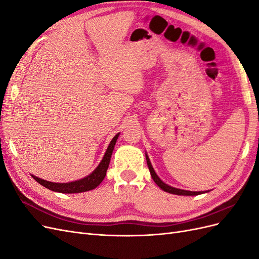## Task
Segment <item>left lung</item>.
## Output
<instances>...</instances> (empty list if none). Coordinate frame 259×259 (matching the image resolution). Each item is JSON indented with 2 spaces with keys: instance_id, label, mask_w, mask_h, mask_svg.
I'll return each instance as SVG.
<instances>
[{
  "instance_id": "obj_1",
  "label": "left lung",
  "mask_w": 259,
  "mask_h": 259,
  "mask_svg": "<svg viewBox=\"0 0 259 259\" xmlns=\"http://www.w3.org/2000/svg\"><path fill=\"white\" fill-rule=\"evenodd\" d=\"M146 160H147V164H148V167L149 170H150V174L152 179L154 180V183L158 185L162 190H164L165 192L171 193V194H177V195H198V194H202L204 193V191H188V190H183V189H178V188H174V187H170L168 185H166L165 183H163L162 180L160 179V177L156 175V173L154 171L152 165H151V162L149 160V156L146 153ZM208 192V191H205Z\"/></svg>"
}]
</instances>
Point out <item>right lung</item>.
Wrapping results in <instances>:
<instances>
[{"label":"right lung","mask_w":259,"mask_h":259,"mask_svg":"<svg viewBox=\"0 0 259 259\" xmlns=\"http://www.w3.org/2000/svg\"><path fill=\"white\" fill-rule=\"evenodd\" d=\"M120 134H116L112 140L109 144L107 151L104 155L103 160L99 163V165L93 170V173H91L89 176H86L82 179L75 180V182L71 183H52L48 182V180H44L42 178H38L32 175V177L35 179V182H37L43 187L48 188V189L55 191V192H60V193H80V192H85V191H90L95 189V188L103 182L106 174H107V169L109 167V163H110V159L112 155V151L114 149V145L117 140V137H119Z\"/></svg>","instance_id":"right-lung-1"}]
</instances>
